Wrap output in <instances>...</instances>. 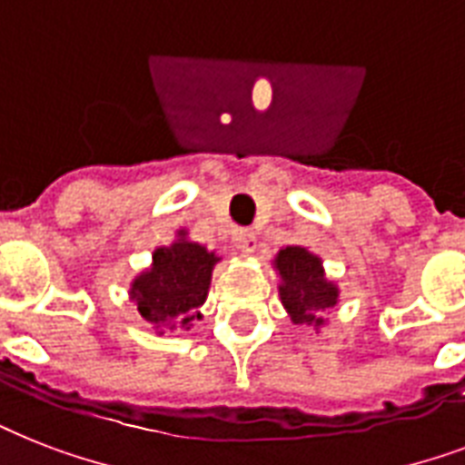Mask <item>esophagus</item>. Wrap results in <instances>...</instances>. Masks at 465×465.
<instances>
[{"label":"esophagus","mask_w":465,"mask_h":465,"mask_svg":"<svg viewBox=\"0 0 465 465\" xmlns=\"http://www.w3.org/2000/svg\"><path fill=\"white\" fill-rule=\"evenodd\" d=\"M233 241H236V248H239L243 255H251L255 251V246H258V239H255V233L251 232V229H241V232H236Z\"/></svg>","instance_id":"1"}]
</instances>
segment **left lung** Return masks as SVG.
<instances>
[{"label": "left lung", "mask_w": 465, "mask_h": 465, "mask_svg": "<svg viewBox=\"0 0 465 465\" xmlns=\"http://www.w3.org/2000/svg\"><path fill=\"white\" fill-rule=\"evenodd\" d=\"M280 275V302L299 325L323 328L325 313L338 306V284L325 277L323 261L304 246H284L272 261Z\"/></svg>", "instance_id": "1"}]
</instances>
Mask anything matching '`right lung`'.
Returning <instances> with one entry per match:
<instances>
[{"label":"right lung","instance_id":"add662e5","mask_svg":"<svg viewBox=\"0 0 465 465\" xmlns=\"http://www.w3.org/2000/svg\"><path fill=\"white\" fill-rule=\"evenodd\" d=\"M219 261L214 251L190 241L188 232L178 229L173 243L156 248L152 265L134 277L130 299L154 331H188L195 318H203L200 306Z\"/></svg>","mask_w":465,"mask_h":465}]
</instances>
